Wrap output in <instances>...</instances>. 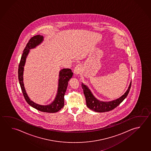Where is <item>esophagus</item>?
<instances>
[{
	"instance_id": "esophagus-1",
	"label": "esophagus",
	"mask_w": 151,
	"mask_h": 151,
	"mask_svg": "<svg viewBox=\"0 0 151 151\" xmlns=\"http://www.w3.org/2000/svg\"><path fill=\"white\" fill-rule=\"evenodd\" d=\"M82 66L81 64H78L75 67L74 74L75 75L79 74L81 72H82Z\"/></svg>"
}]
</instances>
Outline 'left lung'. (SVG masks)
<instances>
[{
    "label": "left lung",
    "mask_w": 151,
    "mask_h": 151,
    "mask_svg": "<svg viewBox=\"0 0 151 151\" xmlns=\"http://www.w3.org/2000/svg\"><path fill=\"white\" fill-rule=\"evenodd\" d=\"M131 85L132 81L130 82L128 89L123 95L116 100L110 101H102L98 100L93 94L92 93L87 85L83 84V83H82V87L86 99V102L87 107L91 110L95 112H104L111 111L116 108L117 106H119L124 100L129 92Z\"/></svg>",
    "instance_id": "left-lung-1"
}]
</instances>
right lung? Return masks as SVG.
<instances>
[{"mask_svg": "<svg viewBox=\"0 0 151 151\" xmlns=\"http://www.w3.org/2000/svg\"><path fill=\"white\" fill-rule=\"evenodd\" d=\"M43 40L44 37L41 35H35L30 39L29 41L27 43L26 47L24 49L23 53L22 55L21 59L19 64L18 76L19 84L21 87L24 98L29 106L42 112L55 113L59 111L64 107V95L66 91L69 79L72 78L73 75V73L71 69L64 68L60 70L59 74L58 86L56 97L52 102L48 105H40L32 101L27 93L23 82L24 66L26 63L27 57L29 53V50L36 48L37 46L40 45Z\"/></svg>", "mask_w": 151, "mask_h": 151, "instance_id": "obj_1", "label": "right lung"}]
</instances>
